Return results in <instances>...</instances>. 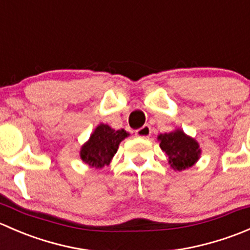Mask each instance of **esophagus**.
<instances>
[{
    "instance_id": "34e87169",
    "label": "esophagus",
    "mask_w": 250,
    "mask_h": 250,
    "mask_svg": "<svg viewBox=\"0 0 250 250\" xmlns=\"http://www.w3.org/2000/svg\"><path fill=\"white\" fill-rule=\"evenodd\" d=\"M135 135H137L138 138H144V139L148 138L151 135L150 125H143V127L139 128V129L135 130Z\"/></svg>"
}]
</instances>
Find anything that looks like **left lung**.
I'll return each instance as SVG.
<instances>
[{
    "label": "left lung",
    "instance_id": "obj_1",
    "mask_svg": "<svg viewBox=\"0 0 250 250\" xmlns=\"http://www.w3.org/2000/svg\"><path fill=\"white\" fill-rule=\"evenodd\" d=\"M160 146L166 155L168 162L174 170H184L192 167L198 161L201 148L193 138L188 137L181 129L158 135Z\"/></svg>",
    "mask_w": 250,
    "mask_h": 250
}]
</instances>
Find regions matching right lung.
I'll list each match as a JSON object with an SVG mask.
<instances>
[{"mask_svg": "<svg viewBox=\"0 0 250 250\" xmlns=\"http://www.w3.org/2000/svg\"><path fill=\"white\" fill-rule=\"evenodd\" d=\"M128 135L125 129L115 130L110 125L102 123L95 128L89 140L81 147V160L97 169L110 165L120 143Z\"/></svg>", "mask_w": 250, "mask_h": 250, "instance_id": "add662e5", "label": "right lung"}]
</instances>
